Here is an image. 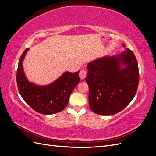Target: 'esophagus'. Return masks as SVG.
I'll return each instance as SVG.
<instances>
[{"label":"esophagus","instance_id":"obj_1","mask_svg":"<svg viewBox=\"0 0 156 156\" xmlns=\"http://www.w3.org/2000/svg\"><path fill=\"white\" fill-rule=\"evenodd\" d=\"M87 77V72L85 70L82 69L80 71V73H79V77L81 79H85V77Z\"/></svg>","mask_w":156,"mask_h":156}]
</instances>
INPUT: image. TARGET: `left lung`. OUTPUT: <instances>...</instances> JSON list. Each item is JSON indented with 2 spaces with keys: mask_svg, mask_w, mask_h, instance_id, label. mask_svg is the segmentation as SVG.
I'll list each match as a JSON object with an SVG mask.
<instances>
[{
  "mask_svg": "<svg viewBox=\"0 0 156 156\" xmlns=\"http://www.w3.org/2000/svg\"><path fill=\"white\" fill-rule=\"evenodd\" d=\"M87 68L89 106L94 112L103 116L116 114L135 97L139 73L137 60L129 49L94 60Z\"/></svg>",
  "mask_w": 156,
  "mask_h": 156,
  "instance_id": "1",
  "label": "left lung"
}]
</instances>
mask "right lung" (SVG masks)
<instances>
[{"instance_id":"obj_1","label":"right lung","mask_w":156,"mask_h":156,"mask_svg":"<svg viewBox=\"0 0 156 156\" xmlns=\"http://www.w3.org/2000/svg\"><path fill=\"white\" fill-rule=\"evenodd\" d=\"M27 48L19 60L17 84L23 100L33 110L44 115L58 112L67 106L69 96L80 81L79 71L64 72L55 81L48 85L39 86L30 83L25 77L23 61L29 51Z\"/></svg>"}]
</instances>
